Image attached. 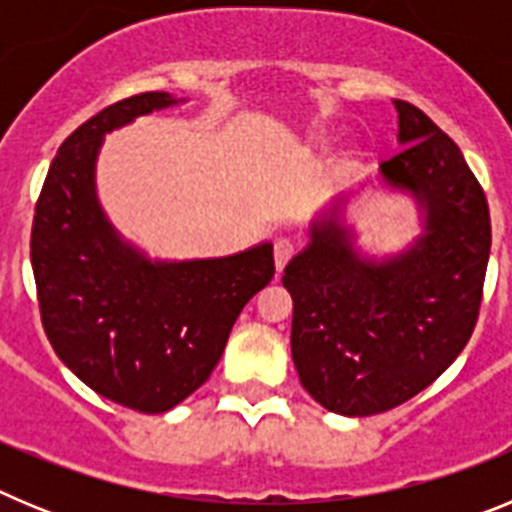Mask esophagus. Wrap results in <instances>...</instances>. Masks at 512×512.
Masks as SVG:
<instances>
[{"mask_svg":"<svg viewBox=\"0 0 512 512\" xmlns=\"http://www.w3.org/2000/svg\"><path fill=\"white\" fill-rule=\"evenodd\" d=\"M295 251H297V246L292 238H279V241L274 243V264H277L279 271L287 266V261L295 256Z\"/></svg>","mask_w":512,"mask_h":512,"instance_id":"1","label":"esophagus"}]
</instances>
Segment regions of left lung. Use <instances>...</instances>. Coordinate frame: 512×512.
Returning a JSON list of instances; mask_svg holds the SVG:
<instances>
[{
    "label": "left lung",
    "mask_w": 512,
    "mask_h": 512,
    "mask_svg": "<svg viewBox=\"0 0 512 512\" xmlns=\"http://www.w3.org/2000/svg\"><path fill=\"white\" fill-rule=\"evenodd\" d=\"M402 148L382 182L413 194L423 233L387 259H364L341 207L310 225L284 269L292 359L325 410L387 413L436 382L477 325L490 259V207L459 146L415 104L395 99Z\"/></svg>",
    "instance_id": "1"
}]
</instances>
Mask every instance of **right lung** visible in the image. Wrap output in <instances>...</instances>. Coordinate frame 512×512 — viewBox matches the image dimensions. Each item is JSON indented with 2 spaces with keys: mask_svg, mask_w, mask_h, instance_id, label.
<instances>
[{
  "mask_svg": "<svg viewBox=\"0 0 512 512\" xmlns=\"http://www.w3.org/2000/svg\"><path fill=\"white\" fill-rule=\"evenodd\" d=\"M176 102L143 92L79 125L48 169L30 235L40 320L58 359L97 395L148 415L207 382L235 318L274 277L271 243L151 261L104 215L94 184L104 133Z\"/></svg>",
  "mask_w": 512,
  "mask_h": 512,
  "instance_id": "obj_1",
  "label": "right lung"
}]
</instances>
